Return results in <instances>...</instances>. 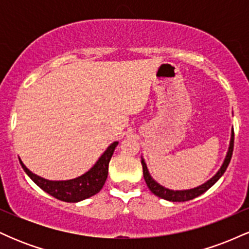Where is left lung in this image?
<instances>
[{
  "label": "left lung",
  "instance_id": "1",
  "mask_svg": "<svg viewBox=\"0 0 249 249\" xmlns=\"http://www.w3.org/2000/svg\"><path fill=\"white\" fill-rule=\"evenodd\" d=\"M233 147H234V130L232 128V133H231V141H230V146H228L227 153H226V157L222 161V165L220 166L212 178H210L207 181H205L204 184L199 185V186L188 188V190H170V188L164 187L162 185L157 182L156 180L152 178L150 172H148V168L146 162H145L144 158L142 157V174H144V179L146 181L147 187L150 188V191L152 192L154 196H159V198L168 200V201H188V200H192L196 196H201L202 193L206 192L207 190H210L211 187L215 184L218 180L221 178L222 174L225 173L226 168H227L228 164H230L231 158H232L233 153Z\"/></svg>",
  "mask_w": 249,
  "mask_h": 249
}]
</instances>
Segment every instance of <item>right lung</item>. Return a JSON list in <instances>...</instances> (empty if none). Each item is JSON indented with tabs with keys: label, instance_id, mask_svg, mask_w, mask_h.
<instances>
[{
	"label": "right lung",
	"instance_id": "1",
	"mask_svg": "<svg viewBox=\"0 0 249 249\" xmlns=\"http://www.w3.org/2000/svg\"><path fill=\"white\" fill-rule=\"evenodd\" d=\"M118 142H113L98 158L92 167L82 176L69 180H48L33 173L19 159V164L28 177L44 192L65 202H78L95 196L102 190L107 178L108 162Z\"/></svg>",
	"mask_w": 249,
	"mask_h": 249
}]
</instances>
